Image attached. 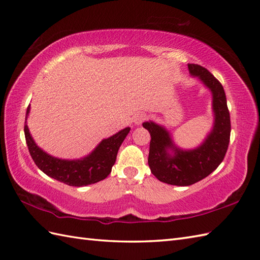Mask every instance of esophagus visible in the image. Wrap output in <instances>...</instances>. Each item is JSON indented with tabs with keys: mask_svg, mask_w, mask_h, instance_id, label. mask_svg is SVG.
Here are the masks:
<instances>
[{
	"mask_svg": "<svg viewBox=\"0 0 260 260\" xmlns=\"http://www.w3.org/2000/svg\"><path fill=\"white\" fill-rule=\"evenodd\" d=\"M147 119V115L145 113H141V114H137L135 117H134V121L136 125H141L143 121Z\"/></svg>",
	"mask_w": 260,
	"mask_h": 260,
	"instance_id": "34e87169",
	"label": "esophagus"
}]
</instances>
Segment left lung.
I'll return each mask as SVG.
<instances>
[{
  "mask_svg": "<svg viewBox=\"0 0 260 260\" xmlns=\"http://www.w3.org/2000/svg\"><path fill=\"white\" fill-rule=\"evenodd\" d=\"M189 71L197 76L212 92L213 128L202 144L194 150L176 147L164 127L145 121L143 127L151 134L148 165L161 182L187 186L207 178L223 161L230 141V114L222 85L202 66L189 63Z\"/></svg>",
  "mask_w": 260,
  "mask_h": 260,
  "instance_id": "left-lung-1",
  "label": "left lung"
}]
</instances>
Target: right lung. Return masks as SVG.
Wrapping results in <instances>:
<instances>
[{"label":"right lung","instance_id":"right-lung-1","mask_svg":"<svg viewBox=\"0 0 260 260\" xmlns=\"http://www.w3.org/2000/svg\"><path fill=\"white\" fill-rule=\"evenodd\" d=\"M29 112L30 105L26 109L25 120ZM129 131V127H126L115 135L103 140L88 156L69 161L53 157L38 147L30 135L26 121L24 124L26 145L37 167L50 178L70 186H85L106 179L112 172L119 147Z\"/></svg>","mask_w":260,"mask_h":260}]
</instances>
